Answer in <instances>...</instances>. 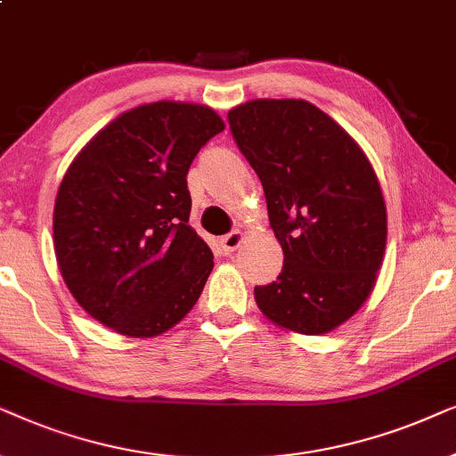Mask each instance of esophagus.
<instances>
[{"mask_svg": "<svg viewBox=\"0 0 456 456\" xmlns=\"http://www.w3.org/2000/svg\"><path fill=\"white\" fill-rule=\"evenodd\" d=\"M244 240H246V235L241 233V232H232V233L223 235V238H221V248L227 254H232V252L238 250L241 244H244Z\"/></svg>", "mask_w": 456, "mask_h": 456, "instance_id": "34e87169", "label": "esophagus"}]
</instances>
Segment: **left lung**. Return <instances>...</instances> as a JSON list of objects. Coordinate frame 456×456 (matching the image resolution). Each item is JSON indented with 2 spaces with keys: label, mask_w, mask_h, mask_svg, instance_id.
<instances>
[{
  "label": "left lung",
  "mask_w": 456,
  "mask_h": 456,
  "mask_svg": "<svg viewBox=\"0 0 456 456\" xmlns=\"http://www.w3.org/2000/svg\"><path fill=\"white\" fill-rule=\"evenodd\" d=\"M227 118L283 250L277 281L254 288L260 313L288 331L330 333L365 305L384 263L378 175L361 145L306 100H250Z\"/></svg>",
  "instance_id": "1"
}]
</instances>
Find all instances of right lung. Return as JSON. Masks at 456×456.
<instances>
[{"label": "right lung", "instance_id": "right-lung-1", "mask_svg": "<svg viewBox=\"0 0 456 456\" xmlns=\"http://www.w3.org/2000/svg\"><path fill=\"white\" fill-rule=\"evenodd\" d=\"M223 129L221 117L202 104L137 106L97 133L60 183V273L83 311L120 336H160L202 294L215 263L187 224V171Z\"/></svg>", "mask_w": 456, "mask_h": 456}]
</instances>
